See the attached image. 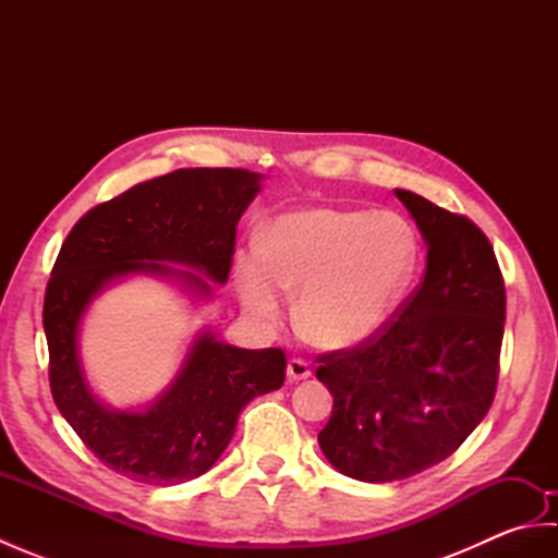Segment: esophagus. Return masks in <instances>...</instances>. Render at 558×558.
Masks as SVG:
<instances>
[{
	"label": "esophagus",
	"instance_id": "34e87169",
	"mask_svg": "<svg viewBox=\"0 0 558 558\" xmlns=\"http://www.w3.org/2000/svg\"><path fill=\"white\" fill-rule=\"evenodd\" d=\"M310 376H312V369L304 360H290L288 362V378H290V381H304V378H310Z\"/></svg>",
	"mask_w": 558,
	"mask_h": 558
}]
</instances>
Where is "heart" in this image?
Returning a JSON list of instances; mask_svg holds the SVG:
<instances>
[{
    "instance_id": "b5f03b06",
    "label": "heart",
    "mask_w": 558,
    "mask_h": 558,
    "mask_svg": "<svg viewBox=\"0 0 558 558\" xmlns=\"http://www.w3.org/2000/svg\"><path fill=\"white\" fill-rule=\"evenodd\" d=\"M417 258V234L398 213L304 208L272 220L260 248L236 254L234 288L246 314L266 326L300 292L302 333L324 350H352L386 328Z\"/></svg>"
}]
</instances>
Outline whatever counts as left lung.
Wrapping results in <instances>:
<instances>
[{"label":"left lung","mask_w":558,"mask_h":558,"mask_svg":"<svg viewBox=\"0 0 558 558\" xmlns=\"http://www.w3.org/2000/svg\"><path fill=\"white\" fill-rule=\"evenodd\" d=\"M426 244L420 288L381 333L322 354L333 396L318 446L342 475L398 482L446 460L489 412L506 322L494 248L475 222L396 189Z\"/></svg>","instance_id":"left-lung-1"}]
</instances>
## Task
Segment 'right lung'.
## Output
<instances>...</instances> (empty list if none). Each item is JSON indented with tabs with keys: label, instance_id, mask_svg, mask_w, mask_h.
<instances>
[{
	"label": "right lung",
	"instance_id": "obj_1",
	"mask_svg": "<svg viewBox=\"0 0 558 558\" xmlns=\"http://www.w3.org/2000/svg\"><path fill=\"white\" fill-rule=\"evenodd\" d=\"M260 180L240 168H192L136 184L88 210L54 260L43 306L54 402L81 441L129 480L172 487L208 472L246 402L286 381V352L234 348L206 326L156 400L114 410L83 372V316L102 290L129 276L168 280L210 302L213 282H228L236 222Z\"/></svg>",
	"mask_w": 558,
	"mask_h": 558
}]
</instances>
